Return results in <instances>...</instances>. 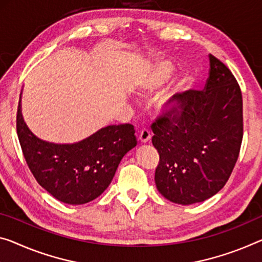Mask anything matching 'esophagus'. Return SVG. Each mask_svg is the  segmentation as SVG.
Segmentation results:
<instances>
[{
    "mask_svg": "<svg viewBox=\"0 0 262 262\" xmlns=\"http://www.w3.org/2000/svg\"><path fill=\"white\" fill-rule=\"evenodd\" d=\"M151 131L148 130V128H143L142 131L139 132V136H138V139L140 140L142 143H147L148 140L151 139Z\"/></svg>",
    "mask_w": 262,
    "mask_h": 262,
    "instance_id": "1",
    "label": "esophagus"
}]
</instances>
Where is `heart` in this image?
I'll return each instance as SVG.
<instances>
[{
	"label": "heart",
	"mask_w": 262,
	"mask_h": 262,
	"mask_svg": "<svg viewBox=\"0 0 262 262\" xmlns=\"http://www.w3.org/2000/svg\"><path fill=\"white\" fill-rule=\"evenodd\" d=\"M173 74V67L170 62L162 61L156 63L151 70L144 75V77L140 79L139 82V90L142 94H151V92L159 89L160 86L164 85L168 79L171 78ZM183 88V82L179 83L174 89L165 92V94L160 97L159 105L162 106L164 110L171 111L174 110L178 105V97L180 96L179 91Z\"/></svg>",
	"instance_id": "heart-1"
}]
</instances>
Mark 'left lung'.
Here are the masks:
<instances>
[{"instance_id": "1", "label": "left lung", "mask_w": 262, "mask_h": 262, "mask_svg": "<svg viewBox=\"0 0 262 262\" xmlns=\"http://www.w3.org/2000/svg\"><path fill=\"white\" fill-rule=\"evenodd\" d=\"M204 90L180 94L174 110L152 123L159 154L156 186L167 200L191 205L225 186L240 154L243 95L231 70L213 55Z\"/></svg>"}]
</instances>
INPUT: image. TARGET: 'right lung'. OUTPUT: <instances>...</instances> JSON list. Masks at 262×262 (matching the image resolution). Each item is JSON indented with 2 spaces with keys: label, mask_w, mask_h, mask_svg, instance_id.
Segmentation results:
<instances>
[{
  "label": "right lung",
  "mask_w": 262,
  "mask_h": 262,
  "mask_svg": "<svg viewBox=\"0 0 262 262\" xmlns=\"http://www.w3.org/2000/svg\"><path fill=\"white\" fill-rule=\"evenodd\" d=\"M16 128L28 167L41 186L70 205L94 200L106 190L120 160L137 145L131 124L108 125L75 144L44 142L30 132L21 114Z\"/></svg>",
  "instance_id": "obj_1"
}]
</instances>
